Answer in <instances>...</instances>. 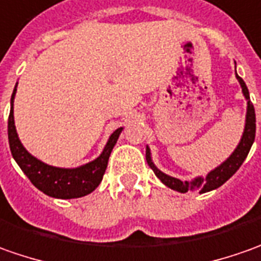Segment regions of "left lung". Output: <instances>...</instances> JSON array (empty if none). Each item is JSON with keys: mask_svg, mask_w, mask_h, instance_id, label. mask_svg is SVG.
Returning <instances> with one entry per match:
<instances>
[{"mask_svg": "<svg viewBox=\"0 0 261 261\" xmlns=\"http://www.w3.org/2000/svg\"><path fill=\"white\" fill-rule=\"evenodd\" d=\"M236 77H237L238 84H240L241 91H243V95H244V98L247 101V113H246L244 131H243V136H241V139L238 141L237 147L234 148V151L221 163L220 166L212 169L206 176H196V177H193L191 180H180L177 177L163 173L160 169H158V166L154 165V162L151 159L150 147L146 146V160H147L148 166L151 167V170L160 179V182L163 185H166L167 188H170V189L180 193L188 192V191H192V192L193 191H199V193L210 192V191H214V189L220 188L221 185L225 184L229 177L240 169V166L243 165V162L246 160L248 151H250V148H251L253 143H254V137H256V113H254L253 103L250 102V94H248L246 82L238 76L237 72H236Z\"/></svg>", "mask_w": 261, "mask_h": 261, "instance_id": "obj_1", "label": "left lung"}]
</instances>
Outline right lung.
<instances>
[{"instance_id": "add662e5", "label": "right lung", "mask_w": 261, "mask_h": 261, "mask_svg": "<svg viewBox=\"0 0 261 261\" xmlns=\"http://www.w3.org/2000/svg\"><path fill=\"white\" fill-rule=\"evenodd\" d=\"M17 85L18 82L14 86L11 95V110L8 117V143L14 160L23 170L24 175L30 179V182L39 191L58 199H73L94 192L102 180L110 154L124 128L120 127L114 131L101 154L92 162H88L77 167H58L47 165L34 158L32 153H29L18 139L14 122V98L17 94Z\"/></svg>"}]
</instances>
